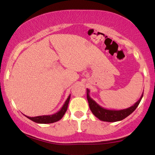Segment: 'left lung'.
I'll list each match as a JSON object with an SVG mask.
<instances>
[{"label":"left lung","instance_id":"left-lung-1","mask_svg":"<svg viewBox=\"0 0 155 155\" xmlns=\"http://www.w3.org/2000/svg\"><path fill=\"white\" fill-rule=\"evenodd\" d=\"M87 90V99H88L89 107H90L92 113L96 116V117L99 118L100 120H102L104 122H117L120 121L122 120L125 119L128 116L130 115L139 106L140 101H141V99L143 97V94L141 95V98L134 104L131 107H128L127 109H124V110H107V109L104 108V107H101L99 104L94 101V99H91L89 93H90V90L88 88Z\"/></svg>","mask_w":155,"mask_h":155}]
</instances>
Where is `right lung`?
<instances>
[{"label": "right lung", "mask_w": 155, "mask_h": 155, "mask_svg": "<svg viewBox=\"0 0 155 155\" xmlns=\"http://www.w3.org/2000/svg\"><path fill=\"white\" fill-rule=\"evenodd\" d=\"M70 95L68 96L67 99L66 100L62 107L61 108L59 112H57L56 113L54 114H51V115H42V116H37V117H28V116H26V117L28 118V119L31 120L32 121L35 122V123H41V124H48V123H55V122L59 121V120H61V118L63 117V116L64 115L65 112L67 110V107H68L69 101H70Z\"/></svg>", "instance_id": "add662e5"}]
</instances>
